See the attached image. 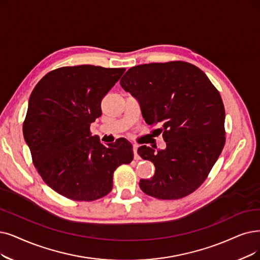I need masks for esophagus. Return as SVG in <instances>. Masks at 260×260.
Wrapping results in <instances>:
<instances>
[{
  "label": "esophagus",
  "instance_id": "obj_1",
  "mask_svg": "<svg viewBox=\"0 0 260 260\" xmlns=\"http://www.w3.org/2000/svg\"><path fill=\"white\" fill-rule=\"evenodd\" d=\"M133 153H134V159H136V160L141 159V157L138 153V145H133Z\"/></svg>",
  "mask_w": 260,
  "mask_h": 260
}]
</instances>
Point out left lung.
Wrapping results in <instances>:
<instances>
[{
	"instance_id": "8db88e82",
	"label": "left lung",
	"mask_w": 260,
	"mask_h": 260,
	"mask_svg": "<svg viewBox=\"0 0 260 260\" xmlns=\"http://www.w3.org/2000/svg\"><path fill=\"white\" fill-rule=\"evenodd\" d=\"M121 87L140 102L143 118L159 124L166 148L138 149L155 168L141 179L144 193L178 200L205 181L225 145V109L220 92L199 67L185 61L151 63L130 68Z\"/></svg>"
}]
</instances>
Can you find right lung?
<instances>
[{
  "instance_id": "1",
  "label": "right lung",
  "mask_w": 260,
  "mask_h": 260,
  "mask_svg": "<svg viewBox=\"0 0 260 260\" xmlns=\"http://www.w3.org/2000/svg\"><path fill=\"white\" fill-rule=\"evenodd\" d=\"M124 68L81 65L50 71L33 89L23 122L24 140L41 178L74 201H96L113 188V174L133 159L126 139L103 145L90 134L101 100Z\"/></svg>"
}]
</instances>
